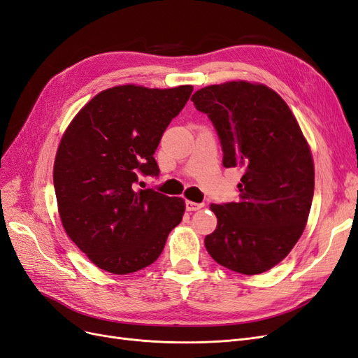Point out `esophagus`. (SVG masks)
<instances>
[{"label": "esophagus", "instance_id": "obj_1", "mask_svg": "<svg viewBox=\"0 0 358 358\" xmlns=\"http://www.w3.org/2000/svg\"><path fill=\"white\" fill-rule=\"evenodd\" d=\"M203 206V203H196V202H192V201H186V210L187 211H198L201 210Z\"/></svg>", "mask_w": 358, "mask_h": 358}]
</instances>
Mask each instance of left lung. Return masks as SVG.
<instances>
[{"label":"left lung","mask_w":358,"mask_h":358,"mask_svg":"<svg viewBox=\"0 0 358 358\" xmlns=\"http://www.w3.org/2000/svg\"><path fill=\"white\" fill-rule=\"evenodd\" d=\"M220 140L223 166L241 168L239 201L211 203L217 229L205 236L222 266L257 275L278 264L303 234L314 198V164L305 136L272 89L229 82L196 92Z\"/></svg>","instance_id":"left-lung-1"}]
</instances>
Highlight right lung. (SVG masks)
<instances>
[{
  "instance_id": "1",
  "label": "right lung",
  "mask_w": 358,
  "mask_h": 358,
  "mask_svg": "<svg viewBox=\"0 0 358 358\" xmlns=\"http://www.w3.org/2000/svg\"><path fill=\"white\" fill-rule=\"evenodd\" d=\"M192 90H102L64 134L53 168L57 208L66 235L98 268L124 275L148 266L180 224L181 198L136 184L159 176L155 150Z\"/></svg>"
}]
</instances>
